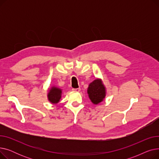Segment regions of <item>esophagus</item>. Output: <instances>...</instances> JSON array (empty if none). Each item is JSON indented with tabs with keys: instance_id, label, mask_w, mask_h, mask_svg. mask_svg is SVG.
Here are the masks:
<instances>
[{
	"instance_id": "34e87169",
	"label": "esophagus",
	"mask_w": 159,
	"mask_h": 159,
	"mask_svg": "<svg viewBox=\"0 0 159 159\" xmlns=\"http://www.w3.org/2000/svg\"><path fill=\"white\" fill-rule=\"evenodd\" d=\"M72 90L74 91H80V88H73Z\"/></svg>"
}]
</instances>
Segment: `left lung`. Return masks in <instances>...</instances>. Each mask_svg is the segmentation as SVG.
Listing matches in <instances>:
<instances>
[{
    "mask_svg": "<svg viewBox=\"0 0 159 159\" xmlns=\"http://www.w3.org/2000/svg\"><path fill=\"white\" fill-rule=\"evenodd\" d=\"M88 93L90 100L93 104H97L103 101L105 97V88L100 80H95L89 85Z\"/></svg>",
    "mask_w": 159,
    "mask_h": 159,
    "instance_id": "1",
    "label": "left lung"
}]
</instances>
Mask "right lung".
Instances as JSON below:
<instances>
[{
  "mask_svg": "<svg viewBox=\"0 0 159 159\" xmlns=\"http://www.w3.org/2000/svg\"><path fill=\"white\" fill-rule=\"evenodd\" d=\"M61 89L55 87L52 88L48 95L49 101L53 104L58 103L61 97Z\"/></svg>",
  "mask_w": 159,
  "mask_h": 159,
  "instance_id": "add662e5",
  "label": "right lung"
}]
</instances>
